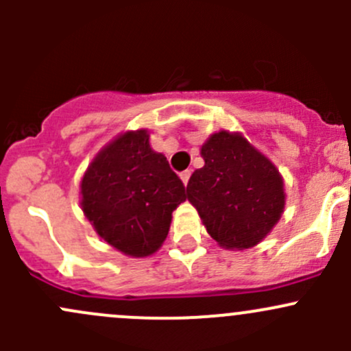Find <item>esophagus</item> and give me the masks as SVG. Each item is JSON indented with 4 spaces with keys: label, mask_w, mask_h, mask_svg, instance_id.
I'll list each match as a JSON object with an SVG mask.
<instances>
[{
    "label": "esophagus",
    "mask_w": 351,
    "mask_h": 351,
    "mask_svg": "<svg viewBox=\"0 0 351 351\" xmlns=\"http://www.w3.org/2000/svg\"><path fill=\"white\" fill-rule=\"evenodd\" d=\"M190 175H192V171H190V169H186V171L180 173V180H182V182H183V185H185V186H186V183H189V180H190Z\"/></svg>",
    "instance_id": "esophagus-1"
}]
</instances>
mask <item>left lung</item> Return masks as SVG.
<instances>
[{
    "label": "left lung",
    "instance_id": "8db88e82",
    "mask_svg": "<svg viewBox=\"0 0 351 351\" xmlns=\"http://www.w3.org/2000/svg\"><path fill=\"white\" fill-rule=\"evenodd\" d=\"M200 154L205 165L190 176L186 198L210 238L226 250L260 244L285 208L278 168L241 132L210 134Z\"/></svg>",
    "mask_w": 351,
    "mask_h": 351
}]
</instances>
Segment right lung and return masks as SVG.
I'll return each mask as SVG.
<instances>
[{
  "instance_id": "right-lung-1",
  "label": "right lung",
  "mask_w": 351,
  "mask_h": 351,
  "mask_svg": "<svg viewBox=\"0 0 351 351\" xmlns=\"http://www.w3.org/2000/svg\"><path fill=\"white\" fill-rule=\"evenodd\" d=\"M81 208L95 232L122 254L146 258L165 243L171 214L186 200L149 130H125L105 144L80 183Z\"/></svg>"
}]
</instances>
